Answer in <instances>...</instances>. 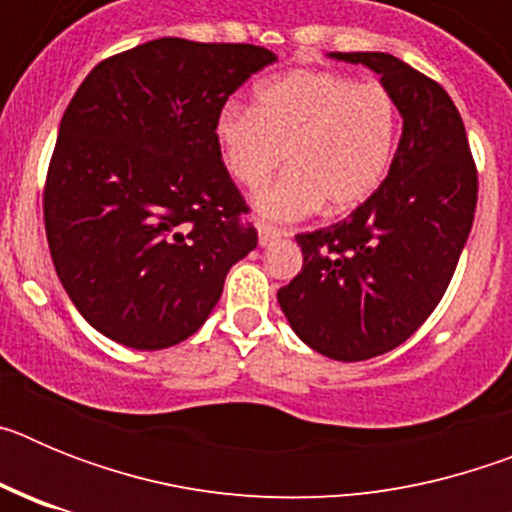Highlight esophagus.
Instances as JSON below:
<instances>
[{
    "mask_svg": "<svg viewBox=\"0 0 512 512\" xmlns=\"http://www.w3.org/2000/svg\"><path fill=\"white\" fill-rule=\"evenodd\" d=\"M256 230H259V243L261 246H269L271 241H277V238H282V230L274 228V225L264 223V220H259L256 223Z\"/></svg>",
    "mask_w": 512,
    "mask_h": 512,
    "instance_id": "1",
    "label": "esophagus"
}]
</instances>
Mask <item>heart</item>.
I'll return each instance as SVG.
<instances>
[{
  "mask_svg": "<svg viewBox=\"0 0 512 512\" xmlns=\"http://www.w3.org/2000/svg\"><path fill=\"white\" fill-rule=\"evenodd\" d=\"M397 138L395 94L336 71L274 76L256 89L253 110L225 104L215 120V143L233 182L256 187L282 158L289 164L253 197L271 220H300L320 205L328 215L364 205L390 174Z\"/></svg>",
  "mask_w": 512,
  "mask_h": 512,
  "instance_id": "b5f03b06",
  "label": "heart"
}]
</instances>
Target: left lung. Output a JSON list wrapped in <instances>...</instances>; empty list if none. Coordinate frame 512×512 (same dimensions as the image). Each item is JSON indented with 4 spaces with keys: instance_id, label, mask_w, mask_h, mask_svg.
I'll list each match as a JSON object with an SVG mask.
<instances>
[{
    "instance_id": "8db88e82",
    "label": "left lung",
    "mask_w": 512,
    "mask_h": 512,
    "mask_svg": "<svg viewBox=\"0 0 512 512\" xmlns=\"http://www.w3.org/2000/svg\"><path fill=\"white\" fill-rule=\"evenodd\" d=\"M379 74L402 115L382 187L346 220L295 235L302 271L277 292L297 336L336 361L408 341L449 287L477 207V169L441 84L390 53H330Z\"/></svg>"
}]
</instances>
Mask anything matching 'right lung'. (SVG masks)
<instances>
[{
	"label": "right lung",
	"mask_w": 512,
	"mask_h": 512,
	"mask_svg": "<svg viewBox=\"0 0 512 512\" xmlns=\"http://www.w3.org/2000/svg\"><path fill=\"white\" fill-rule=\"evenodd\" d=\"M261 45L158 38L104 58L63 112L43 194L53 266L102 336L158 351L200 330L256 248L215 120Z\"/></svg>",
	"instance_id": "1"
}]
</instances>
